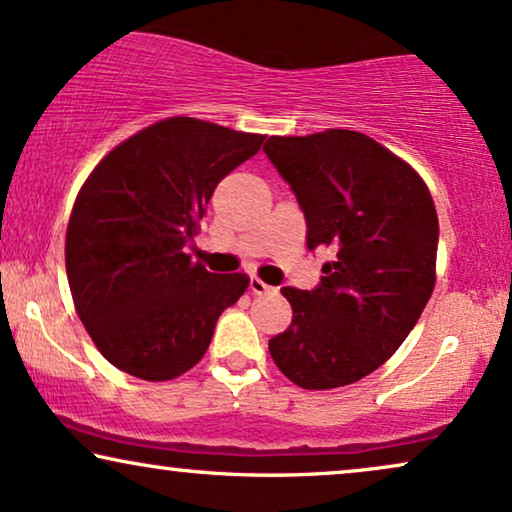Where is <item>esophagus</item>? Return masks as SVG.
Listing matches in <instances>:
<instances>
[{
    "mask_svg": "<svg viewBox=\"0 0 512 512\" xmlns=\"http://www.w3.org/2000/svg\"><path fill=\"white\" fill-rule=\"evenodd\" d=\"M249 289H251V294H256V296H265V294H270V291H272L270 284H265L263 280H258V277H251Z\"/></svg>",
    "mask_w": 512,
    "mask_h": 512,
    "instance_id": "esophagus-1",
    "label": "esophagus"
}]
</instances>
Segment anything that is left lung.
<instances>
[{"mask_svg": "<svg viewBox=\"0 0 512 512\" xmlns=\"http://www.w3.org/2000/svg\"><path fill=\"white\" fill-rule=\"evenodd\" d=\"M263 150L301 204L308 249L334 251L320 287L282 289L294 317L270 355L298 388L350 386L393 357L430 301L435 202L402 157L360 131L270 136Z\"/></svg>", "mask_w": 512, "mask_h": 512, "instance_id": "left-lung-1", "label": "left lung"}]
</instances>
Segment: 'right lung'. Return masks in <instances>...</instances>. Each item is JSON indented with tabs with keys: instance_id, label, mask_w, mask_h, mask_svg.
<instances>
[{
	"instance_id": "obj_1",
	"label": "right lung",
	"mask_w": 512,
	"mask_h": 512,
	"mask_svg": "<svg viewBox=\"0 0 512 512\" xmlns=\"http://www.w3.org/2000/svg\"><path fill=\"white\" fill-rule=\"evenodd\" d=\"M265 136L167 117L112 148L77 192L65 270L101 355L143 381H171L207 353L218 317L249 287L185 254L216 185Z\"/></svg>"
}]
</instances>
